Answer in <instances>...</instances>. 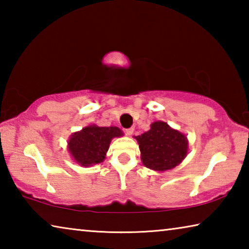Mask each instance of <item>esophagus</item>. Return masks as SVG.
Returning <instances> with one entry per match:
<instances>
[{
  "label": "esophagus",
  "mask_w": 249,
  "mask_h": 249,
  "mask_svg": "<svg viewBox=\"0 0 249 249\" xmlns=\"http://www.w3.org/2000/svg\"><path fill=\"white\" fill-rule=\"evenodd\" d=\"M125 133H126V135H128V136H130V135H133V133H134V127L126 128V129H125Z\"/></svg>",
  "instance_id": "esophagus-1"
}]
</instances>
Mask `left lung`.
Instances as JSON below:
<instances>
[{
	"label": "left lung",
	"mask_w": 249,
	"mask_h": 249,
	"mask_svg": "<svg viewBox=\"0 0 249 249\" xmlns=\"http://www.w3.org/2000/svg\"><path fill=\"white\" fill-rule=\"evenodd\" d=\"M135 138L140 145L142 163L153 170L172 169L188 153L187 137L163 122H155L148 132Z\"/></svg>",
	"instance_id": "1"
}]
</instances>
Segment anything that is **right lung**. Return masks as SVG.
<instances>
[{"instance_id": "add662e5", "label": "right lung", "mask_w": 249, "mask_h": 249, "mask_svg": "<svg viewBox=\"0 0 249 249\" xmlns=\"http://www.w3.org/2000/svg\"><path fill=\"white\" fill-rule=\"evenodd\" d=\"M123 135L122 130L115 126L99 127L91 125L81 132L74 133L70 137L69 151L75 161L81 166H92L102 162L108 150L109 142L113 137Z\"/></svg>"}]
</instances>
